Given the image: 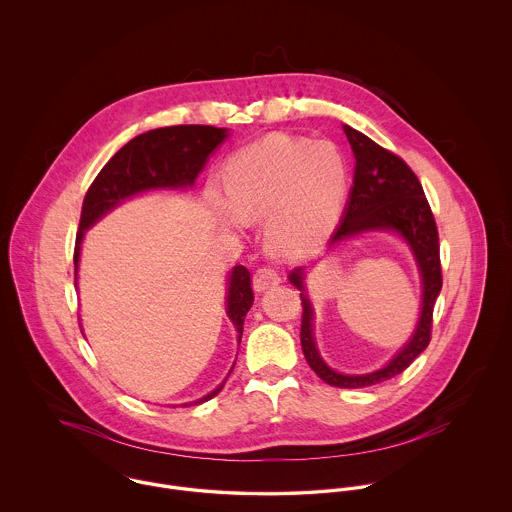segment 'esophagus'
<instances>
[{
    "label": "esophagus",
    "mask_w": 512,
    "mask_h": 512,
    "mask_svg": "<svg viewBox=\"0 0 512 512\" xmlns=\"http://www.w3.org/2000/svg\"><path fill=\"white\" fill-rule=\"evenodd\" d=\"M280 282H282V276L272 266H264V268L256 270V274H254V290L256 292H266V290L278 286Z\"/></svg>",
    "instance_id": "34e87169"
}]
</instances>
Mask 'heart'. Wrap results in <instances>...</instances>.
<instances>
[{"instance_id": "obj_1", "label": "heart", "mask_w": 512, "mask_h": 512, "mask_svg": "<svg viewBox=\"0 0 512 512\" xmlns=\"http://www.w3.org/2000/svg\"><path fill=\"white\" fill-rule=\"evenodd\" d=\"M349 185V167L331 142L270 136L234 153L224 169V197L207 201L220 224L266 222V242L278 256H301L333 232Z\"/></svg>"}]
</instances>
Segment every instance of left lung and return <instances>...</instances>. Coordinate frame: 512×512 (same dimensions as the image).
Segmentation results:
<instances>
[{
    "label": "left lung",
    "instance_id": "8db88e82",
    "mask_svg": "<svg viewBox=\"0 0 512 512\" xmlns=\"http://www.w3.org/2000/svg\"><path fill=\"white\" fill-rule=\"evenodd\" d=\"M351 149L355 153V179L345 215L331 236V244L355 236L365 230L390 228L406 238L410 244L424 280V303L420 323L410 343L384 368L370 374H339L325 365L315 349L311 319L313 311L309 299L301 295V349L307 365L331 386L337 388H365L386 382L408 366L430 345L434 327V305L441 292V260H439L438 224L432 207L424 195L422 183L410 165L386 147L378 146L363 132L343 126ZM303 270L297 268L290 274V282L303 290Z\"/></svg>",
    "mask_w": 512,
    "mask_h": 512
}]
</instances>
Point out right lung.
Returning <instances> with one entry per match:
<instances>
[{"instance_id":"obj_1","label":"right lung","mask_w":512,"mask_h":512,"mask_svg":"<svg viewBox=\"0 0 512 512\" xmlns=\"http://www.w3.org/2000/svg\"><path fill=\"white\" fill-rule=\"evenodd\" d=\"M224 138L226 130L215 126H169L140 134L120 151H116V155L100 169L82 201L80 224L74 242V286L82 232L88 226H92L102 215L136 193L157 187L193 185L209 153ZM252 303L254 292L250 272L244 266H236L230 274L228 286V317L234 321L240 337L244 329V317ZM222 386L224 384H220L217 390L197 400L195 404L215 398Z\"/></svg>"}]
</instances>
